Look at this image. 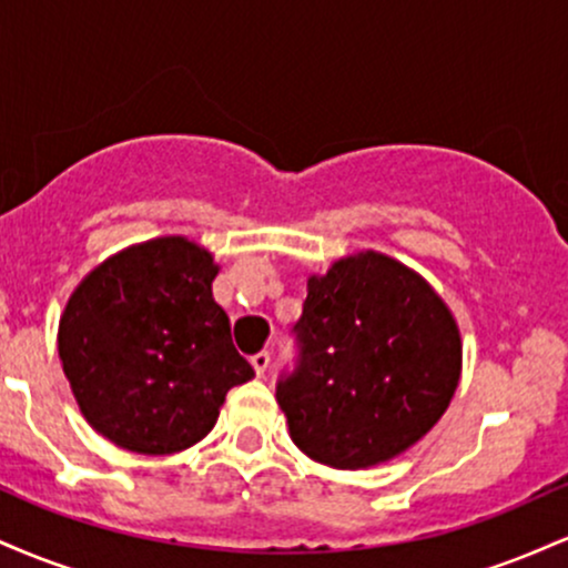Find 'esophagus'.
Returning a JSON list of instances; mask_svg holds the SVG:
<instances>
[{
    "label": "esophagus",
    "instance_id": "34e87169",
    "mask_svg": "<svg viewBox=\"0 0 568 568\" xmlns=\"http://www.w3.org/2000/svg\"><path fill=\"white\" fill-rule=\"evenodd\" d=\"M251 366L258 376H264V371L270 368V352H256V355L251 357Z\"/></svg>",
    "mask_w": 568,
    "mask_h": 568
}]
</instances>
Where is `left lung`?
<instances>
[{
	"mask_svg": "<svg viewBox=\"0 0 568 568\" xmlns=\"http://www.w3.org/2000/svg\"><path fill=\"white\" fill-rule=\"evenodd\" d=\"M293 336L296 366L277 379V403L293 443L342 470L414 446L459 384L452 312L416 272L382 253H357L310 277Z\"/></svg>",
	"mask_w": 568,
	"mask_h": 568,
	"instance_id": "8db88e82",
	"label": "left lung"
}]
</instances>
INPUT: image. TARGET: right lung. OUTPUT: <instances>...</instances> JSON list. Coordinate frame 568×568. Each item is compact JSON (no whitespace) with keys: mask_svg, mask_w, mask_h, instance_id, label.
<instances>
[{"mask_svg":"<svg viewBox=\"0 0 568 568\" xmlns=\"http://www.w3.org/2000/svg\"><path fill=\"white\" fill-rule=\"evenodd\" d=\"M213 256L158 237L95 266L71 293L58 355L84 419L135 454L205 438L234 384L253 379L213 302Z\"/></svg>","mask_w":568,"mask_h":568,"instance_id":"obj_1","label":"right lung"}]
</instances>
